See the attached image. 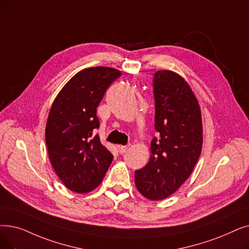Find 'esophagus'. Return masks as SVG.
Wrapping results in <instances>:
<instances>
[{
  "mask_svg": "<svg viewBox=\"0 0 249 249\" xmlns=\"http://www.w3.org/2000/svg\"><path fill=\"white\" fill-rule=\"evenodd\" d=\"M129 146H130V144H128V145H118L119 153H120V154L126 153V151H127L128 148H129Z\"/></svg>",
  "mask_w": 249,
  "mask_h": 249,
  "instance_id": "34e87169",
  "label": "esophagus"
}]
</instances>
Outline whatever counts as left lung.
I'll use <instances>...</instances> for the list:
<instances>
[{"label": "left lung", "instance_id": "8db88e82", "mask_svg": "<svg viewBox=\"0 0 249 249\" xmlns=\"http://www.w3.org/2000/svg\"><path fill=\"white\" fill-rule=\"evenodd\" d=\"M155 129L151 156L135 171V185L148 199L160 200L174 193L197 163L202 147L198 102L180 75L161 70L154 74Z\"/></svg>", "mask_w": 249, "mask_h": 249}]
</instances>
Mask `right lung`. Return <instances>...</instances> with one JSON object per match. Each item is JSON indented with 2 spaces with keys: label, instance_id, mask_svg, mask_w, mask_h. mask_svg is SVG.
<instances>
[{
  "label": "right lung",
  "instance_id": "1",
  "mask_svg": "<svg viewBox=\"0 0 249 249\" xmlns=\"http://www.w3.org/2000/svg\"><path fill=\"white\" fill-rule=\"evenodd\" d=\"M121 72L109 67L84 69L73 76L53 101L46 127L52 166L68 189L85 193L98 186L113 155L94 135L96 107Z\"/></svg>",
  "mask_w": 249,
  "mask_h": 249
}]
</instances>
